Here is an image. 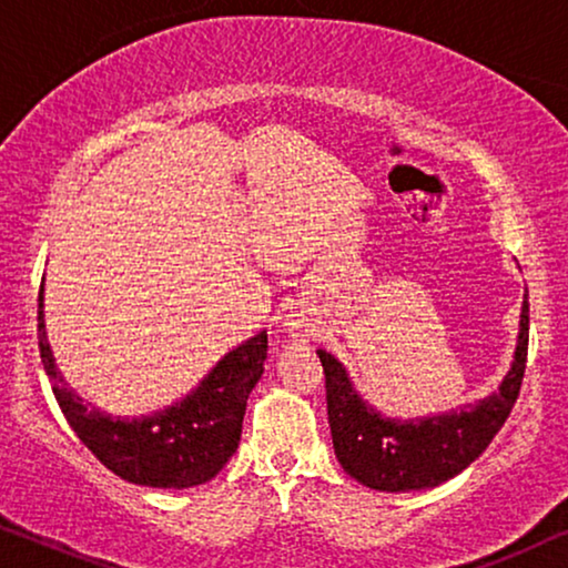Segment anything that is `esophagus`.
<instances>
[{"instance_id":"esophagus-1","label":"esophagus","mask_w":568,"mask_h":568,"mask_svg":"<svg viewBox=\"0 0 568 568\" xmlns=\"http://www.w3.org/2000/svg\"><path fill=\"white\" fill-rule=\"evenodd\" d=\"M285 327H288V332H291L293 337H306V332H308L306 324L301 322V320H293V316H291L288 322H285Z\"/></svg>"}]
</instances>
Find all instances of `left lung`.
Here are the masks:
<instances>
[{"instance_id":"obj_1","label":"left lung","mask_w":568,"mask_h":568,"mask_svg":"<svg viewBox=\"0 0 568 568\" xmlns=\"http://www.w3.org/2000/svg\"><path fill=\"white\" fill-rule=\"evenodd\" d=\"M521 329L511 372L498 392L459 413L407 423L382 418L355 395L345 368L329 353L316 351L324 368L327 418L335 455L345 473L363 486L399 494L434 488L475 463L509 418L519 397L530 343V304H521Z\"/></svg>"}]
</instances>
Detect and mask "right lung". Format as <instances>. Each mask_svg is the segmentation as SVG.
<instances>
[{"mask_svg": "<svg viewBox=\"0 0 568 568\" xmlns=\"http://www.w3.org/2000/svg\"><path fill=\"white\" fill-rule=\"evenodd\" d=\"M38 351L67 423L111 473L138 486L192 488L215 478L239 449L246 399L267 358V332L225 355L186 399L150 418H111L67 389L43 332V283Z\"/></svg>", "mask_w": 568, "mask_h": 568, "instance_id": "1", "label": "right lung"}]
</instances>
